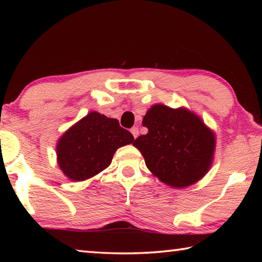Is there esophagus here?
Masks as SVG:
<instances>
[{
  "mask_svg": "<svg viewBox=\"0 0 262 262\" xmlns=\"http://www.w3.org/2000/svg\"><path fill=\"white\" fill-rule=\"evenodd\" d=\"M130 133L133 134V136H134V139H136L137 136H139V128L137 127H133L130 129Z\"/></svg>",
  "mask_w": 262,
  "mask_h": 262,
  "instance_id": "obj_1",
  "label": "esophagus"
}]
</instances>
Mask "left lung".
<instances>
[{
	"mask_svg": "<svg viewBox=\"0 0 262 262\" xmlns=\"http://www.w3.org/2000/svg\"><path fill=\"white\" fill-rule=\"evenodd\" d=\"M142 125L148 128V133L137 137L133 145L162 183L184 188L209 171L215 135L196 114L184 107L156 104L145 113Z\"/></svg>",
	"mask_w": 262,
	"mask_h": 262,
	"instance_id": "1",
	"label": "left lung"
}]
</instances>
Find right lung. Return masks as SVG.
I'll list each match as a JSON object with an SVG mask.
<instances>
[{"label": "right lung", "instance_id": "right-lung-1", "mask_svg": "<svg viewBox=\"0 0 262 262\" xmlns=\"http://www.w3.org/2000/svg\"><path fill=\"white\" fill-rule=\"evenodd\" d=\"M133 141L134 136L117 119L91 112L60 137L57 164L70 180L83 181L105 170L117 149Z\"/></svg>", "mask_w": 262, "mask_h": 262}]
</instances>
